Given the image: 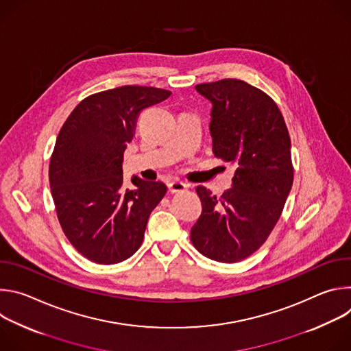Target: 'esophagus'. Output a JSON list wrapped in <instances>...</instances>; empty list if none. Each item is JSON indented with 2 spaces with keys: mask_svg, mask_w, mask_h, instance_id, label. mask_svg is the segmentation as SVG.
Returning a JSON list of instances; mask_svg holds the SVG:
<instances>
[{
  "mask_svg": "<svg viewBox=\"0 0 351 351\" xmlns=\"http://www.w3.org/2000/svg\"><path fill=\"white\" fill-rule=\"evenodd\" d=\"M168 189L171 193H178V191H182L186 189V183L180 182V180H172L169 184H168Z\"/></svg>",
  "mask_w": 351,
  "mask_h": 351,
  "instance_id": "esophagus-1",
  "label": "esophagus"
}]
</instances>
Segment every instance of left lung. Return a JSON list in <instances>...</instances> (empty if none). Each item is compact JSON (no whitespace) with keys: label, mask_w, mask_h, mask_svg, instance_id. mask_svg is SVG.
<instances>
[{"label":"left lung","mask_w":351,"mask_h":351,"mask_svg":"<svg viewBox=\"0 0 351 351\" xmlns=\"http://www.w3.org/2000/svg\"><path fill=\"white\" fill-rule=\"evenodd\" d=\"M195 90L213 104V152L236 171L221 197L197 186L203 211L190 240L210 260L237 263L264 244L283 211L293 184L290 137L278 106L260 88L222 79Z\"/></svg>","instance_id":"1"}]
</instances>
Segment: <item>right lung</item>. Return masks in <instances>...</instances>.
Returning a JSON list of instances; mask_svg holds the SVG:
<instances>
[{"mask_svg":"<svg viewBox=\"0 0 351 351\" xmlns=\"http://www.w3.org/2000/svg\"><path fill=\"white\" fill-rule=\"evenodd\" d=\"M169 95L145 86L97 93L79 103L60 130L49 187L65 236L93 263L111 265L132 257L167 193L162 182L137 176H132L136 189H125L122 162L140 111Z\"/></svg>","mask_w":351,"mask_h":351,"instance_id":"add662e5","label":"right lung"}]
</instances>
